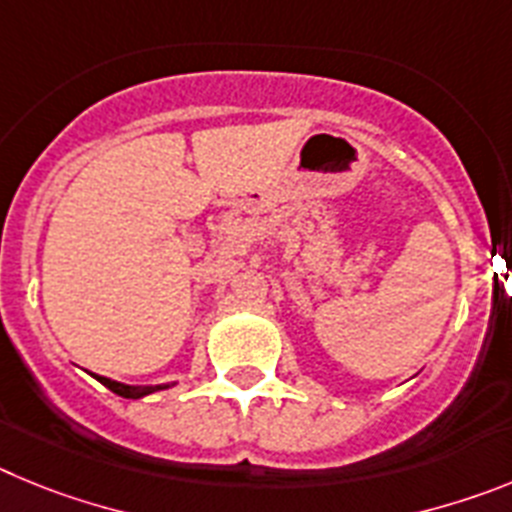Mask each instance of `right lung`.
I'll list each match as a JSON object with an SVG mask.
<instances>
[{
  "instance_id": "1",
  "label": "right lung",
  "mask_w": 512,
  "mask_h": 512,
  "mask_svg": "<svg viewBox=\"0 0 512 512\" xmlns=\"http://www.w3.org/2000/svg\"><path fill=\"white\" fill-rule=\"evenodd\" d=\"M97 377V374H94ZM99 382L107 387V390H112L115 395L120 397H128V400H140V397H146L151 395V392H158V390H166L169 384H156V387H135V384H122V382H115V379H107V377H97Z\"/></svg>"
}]
</instances>
